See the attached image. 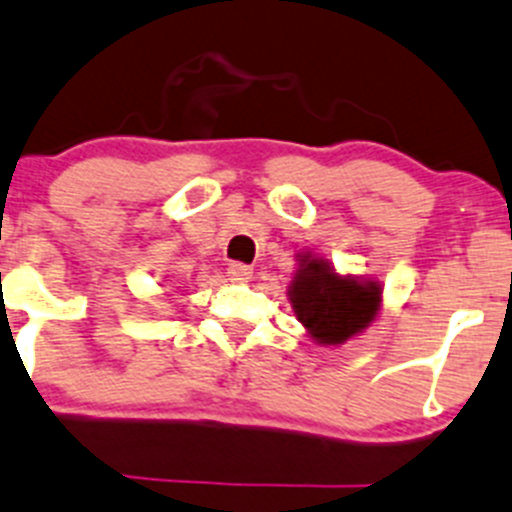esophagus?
<instances>
[{"instance_id": "34e87169", "label": "esophagus", "mask_w": 512, "mask_h": 512, "mask_svg": "<svg viewBox=\"0 0 512 512\" xmlns=\"http://www.w3.org/2000/svg\"><path fill=\"white\" fill-rule=\"evenodd\" d=\"M227 277L235 282H247L252 277V267L242 265V262H232V265L227 267Z\"/></svg>"}]
</instances>
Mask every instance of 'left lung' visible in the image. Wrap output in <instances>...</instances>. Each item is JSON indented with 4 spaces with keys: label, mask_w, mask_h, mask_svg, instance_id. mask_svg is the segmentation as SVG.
Returning <instances> with one entry per match:
<instances>
[{
    "label": "left lung",
    "mask_w": 512,
    "mask_h": 512,
    "mask_svg": "<svg viewBox=\"0 0 512 512\" xmlns=\"http://www.w3.org/2000/svg\"><path fill=\"white\" fill-rule=\"evenodd\" d=\"M287 297L297 320L317 345H342L380 312L382 287L372 280L337 275L327 260L302 252Z\"/></svg>",
    "instance_id": "obj_1"
}]
</instances>
